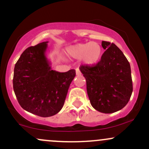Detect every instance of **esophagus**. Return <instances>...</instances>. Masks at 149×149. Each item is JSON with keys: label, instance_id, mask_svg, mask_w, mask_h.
<instances>
[{"label": "esophagus", "instance_id": "34e87169", "mask_svg": "<svg viewBox=\"0 0 149 149\" xmlns=\"http://www.w3.org/2000/svg\"><path fill=\"white\" fill-rule=\"evenodd\" d=\"M76 74L77 75V76H79V75L81 74V72H80L79 68H76Z\"/></svg>", "mask_w": 149, "mask_h": 149}]
</instances>
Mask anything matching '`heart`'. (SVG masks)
I'll return each mask as SVG.
<instances>
[{"instance_id":"1","label":"heart","mask_w":149,"mask_h":149,"mask_svg":"<svg viewBox=\"0 0 149 149\" xmlns=\"http://www.w3.org/2000/svg\"><path fill=\"white\" fill-rule=\"evenodd\" d=\"M67 54L74 59L81 58L83 63L88 65L96 64L101 59L102 48L96 42L81 43L67 48Z\"/></svg>"}]
</instances>
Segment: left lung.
I'll list each match as a JSON object with an SVG mask.
<instances>
[{
  "instance_id": "1",
  "label": "left lung",
  "mask_w": 149,
  "mask_h": 149,
  "mask_svg": "<svg viewBox=\"0 0 149 149\" xmlns=\"http://www.w3.org/2000/svg\"><path fill=\"white\" fill-rule=\"evenodd\" d=\"M106 50L95 65H81L91 106L103 113H113L127 104L133 91L130 63L116 45L102 41Z\"/></svg>"
}]
</instances>
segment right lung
<instances>
[{
    "mask_svg": "<svg viewBox=\"0 0 149 149\" xmlns=\"http://www.w3.org/2000/svg\"><path fill=\"white\" fill-rule=\"evenodd\" d=\"M48 43L31 46L22 53L15 65L13 81L22 108L43 118L53 116L62 109L76 74L74 70L66 72L51 70L46 56Z\"/></svg>",
    "mask_w": 149,
    "mask_h": 149,
    "instance_id": "add662e5",
    "label": "right lung"
}]
</instances>
